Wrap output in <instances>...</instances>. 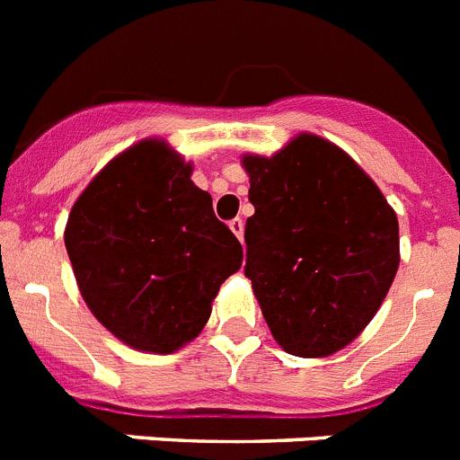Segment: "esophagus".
<instances>
[{"instance_id":"esophagus-1","label":"esophagus","mask_w":460,"mask_h":460,"mask_svg":"<svg viewBox=\"0 0 460 460\" xmlns=\"http://www.w3.org/2000/svg\"><path fill=\"white\" fill-rule=\"evenodd\" d=\"M227 226H230V230H233L234 237L242 242V237H244V223H242V218H233V221L227 223Z\"/></svg>"}]
</instances>
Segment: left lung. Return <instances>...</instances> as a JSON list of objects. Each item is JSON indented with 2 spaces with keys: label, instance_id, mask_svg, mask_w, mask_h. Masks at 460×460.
I'll list each match as a JSON object with an SVG mask.
<instances>
[{
  "label": "left lung",
  "instance_id": "obj_1",
  "mask_svg": "<svg viewBox=\"0 0 460 460\" xmlns=\"http://www.w3.org/2000/svg\"><path fill=\"white\" fill-rule=\"evenodd\" d=\"M246 265L272 339L329 358L367 329L400 268V223L367 171L332 140L298 134L244 155Z\"/></svg>",
  "mask_w": 460,
  "mask_h": 460
}]
</instances>
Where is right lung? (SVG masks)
<instances>
[{
	"mask_svg": "<svg viewBox=\"0 0 460 460\" xmlns=\"http://www.w3.org/2000/svg\"><path fill=\"white\" fill-rule=\"evenodd\" d=\"M192 162L143 138L91 178L67 216L79 294L115 339L140 352L181 350L202 333L242 244L192 183Z\"/></svg>",
	"mask_w": 460,
	"mask_h": 460,
	"instance_id": "add662e5",
	"label": "right lung"
}]
</instances>
